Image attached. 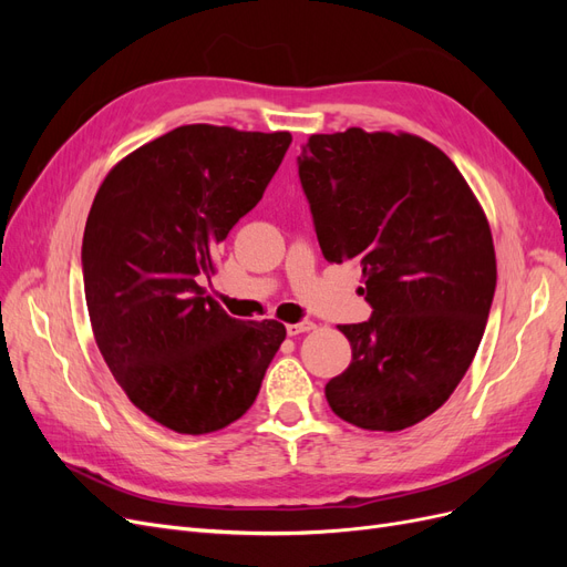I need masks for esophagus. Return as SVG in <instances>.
<instances>
[{
    "instance_id": "esophagus-1",
    "label": "esophagus",
    "mask_w": 567,
    "mask_h": 567,
    "mask_svg": "<svg viewBox=\"0 0 567 567\" xmlns=\"http://www.w3.org/2000/svg\"><path fill=\"white\" fill-rule=\"evenodd\" d=\"M312 329H315V321H310V319H302L298 323H286V333L288 336H300V333H307V331H312Z\"/></svg>"
}]
</instances>
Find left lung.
Returning a JSON list of instances; mask_svg holds the SVG:
<instances>
[{
	"label": "left lung",
	"mask_w": 567,
	"mask_h": 567,
	"mask_svg": "<svg viewBox=\"0 0 567 567\" xmlns=\"http://www.w3.org/2000/svg\"><path fill=\"white\" fill-rule=\"evenodd\" d=\"M298 175L323 257L362 267L373 310L338 326L352 362L326 400L364 431H404L450 400L483 340L496 286L485 213L414 134H312Z\"/></svg>",
	"instance_id": "8db88e82"
}]
</instances>
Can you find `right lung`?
<instances>
[{
    "label": "right lung",
    "mask_w": 567,
    "mask_h": 567,
    "mask_svg": "<svg viewBox=\"0 0 567 567\" xmlns=\"http://www.w3.org/2000/svg\"><path fill=\"white\" fill-rule=\"evenodd\" d=\"M288 132L184 125L101 184L82 238L96 346L136 409L175 433L241 419L281 348L279 321H241L203 293L219 244L260 203Z\"/></svg>",
    "instance_id": "1"
}]
</instances>
